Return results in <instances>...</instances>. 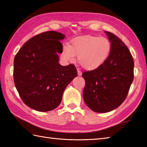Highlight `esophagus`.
Wrapping results in <instances>:
<instances>
[{"mask_svg":"<svg viewBox=\"0 0 147 147\" xmlns=\"http://www.w3.org/2000/svg\"><path fill=\"white\" fill-rule=\"evenodd\" d=\"M77 72H78V76H81L82 74V73L78 69H77Z\"/></svg>","mask_w":147,"mask_h":147,"instance_id":"34e87169","label":"esophagus"}]
</instances>
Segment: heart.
<instances>
[{
	"label": "heart",
	"mask_w": 147,
	"mask_h": 147,
	"mask_svg": "<svg viewBox=\"0 0 147 147\" xmlns=\"http://www.w3.org/2000/svg\"><path fill=\"white\" fill-rule=\"evenodd\" d=\"M111 43L105 37L84 35L72 39L68 47H64L62 57L66 62H73L75 56L87 70H94L108 59L111 52Z\"/></svg>",
	"instance_id": "b5f03b06"
}]
</instances>
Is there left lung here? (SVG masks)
Returning <instances> with one entry per match:
<instances>
[{
    "label": "left lung",
    "instance_id": "8db88e82",
    "mask_svg": "<svg viewBox=\"0 0 147 147\" xmlns=\"http://www.w3.org/2000/svg\"><path fill=\"white\" fill-rule=\"evenodd\" d=\"M105 33L112 45L108 59L97 69L82 74L85 80L84 101L98 113L117 108L126 98L134 78V62L129 50L113 33Z\"/></svg>",
    "mask_w": 147,
    "mask_h": 147
}]
</instances>
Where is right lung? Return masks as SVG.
<instances>
[{"label":"right lung","mask_w":147,"mask_h":147,"mask_svg":"<svg viewBox=\"0 0 147 147\" xmlns=\"http://www.w3.org/2000/svg\"><path fill=\"white\" fill-rule=\"evenodd\" d=\"M64 34L49 31L30 38L14 61V82L22 100L40 112L54 110L61 104L66 86L77 76L73 64L59 63Z\"/></svg>","instance_id":"obj_1"}]
</instances>
